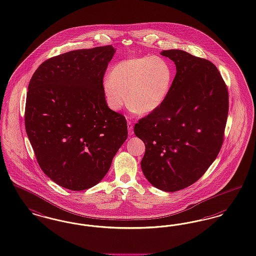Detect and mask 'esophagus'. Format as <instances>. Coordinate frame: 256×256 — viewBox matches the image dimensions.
Segmentation results:
<instances>
[{
	"mask_svg": "<svg viewBox=\"0 0 256 256\" xmlns=\"http://www.w3.org/2000/svg\"><path fill=\"white\" fill-rule=\"evenodd\" d=\"M128 134H132L133 124L130 121H128Z\"/></svg>",
	"mask_w": 256,
	"mask_h": 256,
	"instance_id": "obj_1",
	"label": "esophagus"
}]
</instances>
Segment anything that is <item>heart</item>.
<instances>
[{
	"label": "heart",
	"mask_w": 256,
	"mask_h": 256,
	"mask_svg": "<svg viewBox=\"0 0 256 256\" xmlns=\"http://www.w3.org/2000/svg\"><path fill=\"white\" fill-rule=\"evenodd\" d=\"M172 82L168 62L158 56H146L115 64L104 84V92L113 110H121L128 100L136 112L146 114L164 102Z\"/></svg>",
	"instance_id": "1"
}]
</instances>
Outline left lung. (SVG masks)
I'll use <instances>...</instances> for the list:
<instances>
[{
    "mask_svg": "<svg viewBox=\"0 0 256 256\" xmlns=\"http://www.w3.org/2000/svg\"><path fill=\"white\" fill-rule=\"evenodd\" d=\"M176 74L164 102L134 126L146 146L141 166L155 188L177 192L198 181L219 154L228 92L214 64L178 50H164Z\"/></svg>",
    "mask_w": 256,
    "mask_h": 256,
    "instance_id": "left-lung-1",
    "label": "left lung"
}]
</instances>
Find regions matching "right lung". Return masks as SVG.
Segmentation results:
<instances>
[{"mask_svg":"<svg viewBox=\"0 0 256 256\" xmlns=\"http://www.w3.org/2000/svg\"><path fill=\"white\" fill-rule=\"evenodd\" d=\"M112 46L66 52L42 62L28 84L24 124L37 162L72 190L98 184L128 137L124 116L106 101Z\"/></svg>","mask_w":256,"mask_h":256,"instance_id":"right-lung-1","label":"right lung"}]
</instances>
